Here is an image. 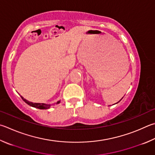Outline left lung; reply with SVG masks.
Returning <instances> with one entry per match:
<instances>
[{"mask_svg": "<svg viewBox=\"0 0 155 155\" xmlns=\"http://www.w3.org/2000/svg\"><path fill=\"white\" fill-rule=\"evenodd\" d=\"M118 102H117V103H118Z\"/></svg>", "mask_w": 155, "mask_h": 155, "instance_id": "1", "label": "left lung"}]
</instances>
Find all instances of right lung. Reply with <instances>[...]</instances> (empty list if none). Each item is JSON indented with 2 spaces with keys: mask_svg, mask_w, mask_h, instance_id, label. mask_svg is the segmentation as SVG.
Segmentation results:
<instances>
[{
  "mask_svg": "<svg viewBox=\"0 0 155 155\" xmlns=\"http://www.w3.org/2000/svg\"><path fill=\"white\" fill-rule=\"evenodd\" d=\"M21 97L22 98V100H23L24 102L27 104H28L30 106L35 107V108H38V109H48V108H50V106H51V104H47L31 102H29V101L26 100V99H24V98L22 96H21ZM60 102V101H58V102L56 104H59Z\"/></svg>",
  "mask_w": 155,
  "mask_h": 155,
  "instance_id": "right-lung-1",
  "label": "right lung"
}]
</instances>
